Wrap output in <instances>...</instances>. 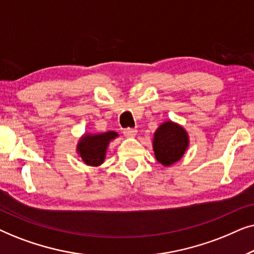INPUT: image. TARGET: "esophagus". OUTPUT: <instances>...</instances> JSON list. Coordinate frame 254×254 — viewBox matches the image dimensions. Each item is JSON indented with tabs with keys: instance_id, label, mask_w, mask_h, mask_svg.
Segmentation results:
<instances>
[{
	"instance_id": "esophagus-1",
	"label": "esophagus",
	"mask_w": 254,
	"mask_h": 254,
	"mask_svg": "<svg viewBox=\"0 0 254 254\" xmlns=\"http://www.w3.org/2000/svg\"><path fill=\"white\" fill-rule=\"evenodd\" d=\"M137 130L134 129V128H125L124 129V135L126 137H134L136 135Z\"/></svg>"
}]
</instances>
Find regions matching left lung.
I'll list each match as a JSON object with an SVG mask.
<instances>
[{"label":"left lung","mask_w":254,"mask_h":254,"mask_svg":"<svg viewBox=\"0 0 254 254\" xmlns=\"http://www.w3.org/2000/svg\"><path fill=\"white\" fill-rule=\"evenodd\" d=\"M190 144V137L183 126L169 120L157 128L152 140L155 157L164 166L182 159Z\"/></svg>","instance_id":"obj_1"}]
</instances>
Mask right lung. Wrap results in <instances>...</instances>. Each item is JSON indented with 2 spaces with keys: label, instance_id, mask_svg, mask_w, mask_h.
I'll list each match as a JSON object with an SVG mask.
<instances>
[{
  "label": "right lung",
  "instance_id": "add662e5",
  "mask_svg": "<svg viewBox=\"0 0 254 254\" xmlns=\"http://www.w3.org/2000/svg\"><path fill=\"white\" fill-rule=\"evenodd\" d=\"M119 136L118 133L109 130L102 134L85 133L78 140L77 154L89 166H99L104 163L110 142Z\"/></svg>",
  "mask_w": 254,
  "mask_h": 254
}]
</instances>
